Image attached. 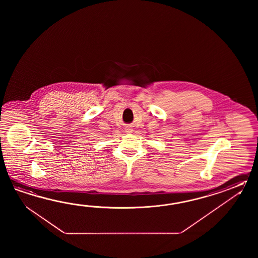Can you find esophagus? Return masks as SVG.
<instances>
[{
    "instance_id": "esophagus-1",
    "label": "esophagus",
    "mask_w": 258,
    "mask_h": 258,
    "mask_svg": "<svg viewBox=\"0 0 258 258\" xmlns=\"http://www.w3.org/2000/svg\"><path fill=\"white\" fill-rule=\"evenodd\" d=\"M125 132L128 133V134H130V133L133 132V129H132L131 127L130 126H127L126 128H125Z\"/></svg>"
}]
</instances>
